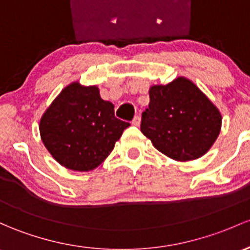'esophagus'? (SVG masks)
<instances>
[{"label": "esophagus", "instance_id": "esophagus-1", "mask_svg": "<svg viewBox=\"0 0 250 250\" xmlns=\"http://www.w3.org/2000/svg\"><path fill=\"white\" fill-rule=\"evenodd\" d=\"M132 124L135 125V126H139V125H141V117H139V115H136V117L133 118Z\"/></svg>", "mask_w": 250, "mask_h": 250}]
</instances>
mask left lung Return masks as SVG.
Listing matches in <instances>:
<instances>
[{"label":"left lung","instance_id":"1","mask_svg":"<svg viewBox=\"0 0 250 250\" xmlns=\"http://www.w3.org/2000/svg\"><path fill=\"white\" fill-rule=\"evenodd\" d=\"M149 108L142 114L141 131L158 151L179 162L206 154L222 128L217 106L187 77L149 89Z\"/></svg>","mask_w":250,"mask_h":250}]
</instances>
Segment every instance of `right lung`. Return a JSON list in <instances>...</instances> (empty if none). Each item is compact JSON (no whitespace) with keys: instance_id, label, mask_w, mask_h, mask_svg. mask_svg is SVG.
<instances>
[{"instance_id":"right-lung-1","label":"right lung","mask_w":250,"mask_h":250,"mask_svg":"<svg viewBox=\"0 0 250 250\" xmlns=\"http://www.w3.org/2000/svg\"><path fill=\"white\" fill-rule=\"evenodd\" d=\"M128 123L114 117V104L101 99L98 85L71 82L40 118V138L63 167L89 171L101 165Z\"/></svg>"}]
</instances>
